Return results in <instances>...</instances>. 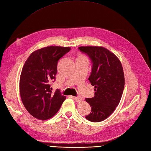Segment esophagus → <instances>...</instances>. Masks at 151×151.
Instances as JSON below:
<instances>
[{
	"label": "esophagus",
	"mask_w": 151,
	"mask_h": 151,
	"mask_svg": "<svg viewBox=\"0 0 151 151\" xmlns=\"http://www.w3.org/2000/svg\"><path fill=\"white\" fill-rule=\"evenodd\" d=\"M73 98H74V99L76 101H81V96H73Z\"/></svg>",
	"instance_id": "esophagus-1"
}]
</instances>
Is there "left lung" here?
I'll return each instance as SVG.
<instances>
[{
  "label": "left lung",
  "instance_id": "8db88e82",
  "mask_svg": "<svg viewBox=\"0 0 151 151\" xmlns=\"http://www.w3.org/2000/svg\"><path fill=\"white\" fill-rule=\"evenodd\" d=\"M78 50L91 60L88 80L95 88L93 98L85 99L91 107L85 118L99 122L108 118L120 101L125 84L122 66L114 53L103 47L81 46Z\"/></svg>",
  "mask_w": 151,
  "mask_h": 151
}]
</instances>
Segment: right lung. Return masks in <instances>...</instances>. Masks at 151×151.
I'll use <instances>...</instances> for the list:
<instances>
[{"mask_svg":"<svg viewBox=\"0 0 151 151\" xmlns=\"http://www.w3.org/2000/svg\"><path fill=\"white\" fill-rule=\"evenodd\" d=\"M70 50L69 47H43L33 52L24 64L19 83L20 95L23 105L34 117L50 119L66 99L59 89L52 93L51 83L56 80L58 61Z\"/></svg>","mask_w":151,"mask_h":151,"instance_id":"right-lung-1","label":"right lung"}]
</instances>
